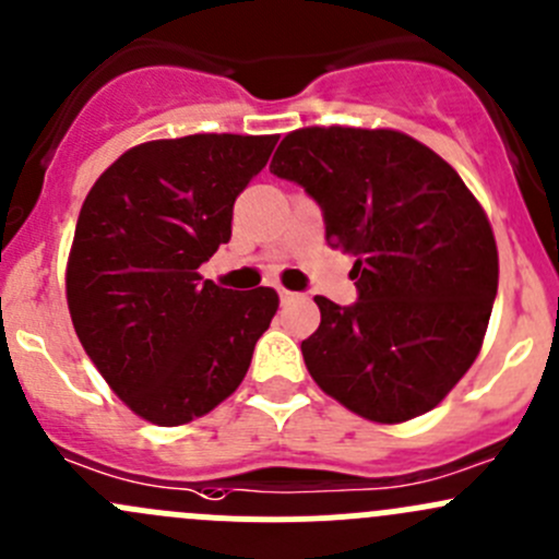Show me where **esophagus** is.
<instances>
[{"mask_svg":"<svg viewBox=\"0 0 559 559\" xmlns=\"http://www.w3.org/2000/svg\"><path fill=\"white\" fill-rule=\"evenodd\" d=\"M278 297H281V302H292V300H297V295H295V292L284 289V286H281V289H278Z\"/></svg>","mask_w":559,"mask_h":559,"instance_id":"esophagus-1","label":"esophagus"}]
</instances>
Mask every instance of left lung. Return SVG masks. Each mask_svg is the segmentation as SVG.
<instances>
[{
    "label": "left lung",
    "mask_w": 559,
    "mask_h": 559,
    "mask_svg": "<svg viewBox=\"0 0 559 559\" xmlns=\"http://www.w3.org/2000/svg\"><path fill=\"white\" fill-rule=\"evenodd\" d=\"M270 173L324 211L326 246L352 253L359 300L313 297L311 379L352 414L400 425L436 408L471 370L498 295V243L449 162L397 129L302 127Z\"/></svg>",
    "instance_id": "8db88e82"
}]
</instances>
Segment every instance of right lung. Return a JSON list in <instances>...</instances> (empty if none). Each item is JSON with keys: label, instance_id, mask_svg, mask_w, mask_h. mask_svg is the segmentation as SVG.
I'll return each instance as SVG.
<instances>
[{"label": "right lung", "instance_id": "obj_1", "mask_svg": "<svg viewBox=\"0 0 559 559\" xmlns=\"http://www.w3.org/2000/svg\"><path fill=\"white\" fill-rule=\"evenodd\" d=\"M278 134H186L118 156L86 194L67 306L94 368L132 414L189 425L246 379L278 292H233L200 264L233 238L240 191Z\"/></svg>", "mask_w": 559, "mask_h": 559}]
</instances>
